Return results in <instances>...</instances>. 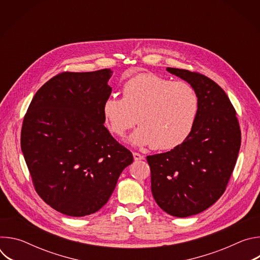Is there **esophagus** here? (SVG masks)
I'll list each match as a JSON object with an SVG mask.
<instances>
[{
	"label": "esophagus",
	"instance_id": "1",
	"mask_svg": "<svg viewBox=\"0 0 260 260\" xmlns=\"http://www.w3.org/2000/svg\"><path fill=\"white\" fill-rule=\"evenodd\" d=\"M133 155H134V159H135V160L144 159V155H142V154H140V153H138V152H134Z\"/></svg>",
	"mask_w": 260,
	"mask_h": 260
}]
</instances>
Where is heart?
<instances>
[{
	"label": "heart",
	"mask_w": 260,
	"mask_h": 260,
	"mask_svg": "<svg viewBox=\"0 0 260 260\" xmlns=\"http://www.w3.org/2000/svg\"><path fill=\"white\" fill-rule=\"evenodd\" d=\"M200 101L192 86L172 82L155 74L141 73L127 79L121 98L110 95L102 107L105 122L117 137H123L136 123L140 125L129 141L168 150L186 140L197 122Z\"/></svg>",
	"instance_id": "obj_1"
}]
</instances>
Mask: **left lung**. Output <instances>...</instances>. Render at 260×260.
Instances as JSON below:
<instances>
[{
  "label": "left lung",
  "instance_id": "left-lung-1",
  "mask_svg": "<svg viewBox=\"0 0 260 260\" xmlns=\"http://www.w3.org/2000/svg\"><path fill=\"white\" fill-rule=\"evenodd\" d=\"M196 90L200 109L190 136L171 151L148 155L151 191L168 214H199L224 193L241 147L236 110L215 81L198 72L168 68Z\"/></svg>",
  "mask_w": 260,
  "mask_h": 260
}]
</instances>
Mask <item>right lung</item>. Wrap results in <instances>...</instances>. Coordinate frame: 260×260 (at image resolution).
Instances as JSON below:
<instances>
[{"label": "right lung", "mask_w": 260, "mask_h": 260, "mask_svg": "<svg viewBox=\"0 0 260 260\" xmlns=\"http://www.w3.org/2000/svg\"><path fill=\"white\" fill-rule=\"evenodd\" d=\"M111 76L110 69L61 72L36 92L23 118L20 146L35 190L68 216L99 211L134 160L104 125Z\"/></svg>", "instance_id": "obj_1"}]
</instances>
